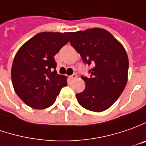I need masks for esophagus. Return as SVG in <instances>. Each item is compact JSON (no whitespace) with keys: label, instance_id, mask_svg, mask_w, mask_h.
<instances>
[{"label":"esophagus","instance_id":"34e87169","mask_svg":"<svg viewBox=\"0 0 146 146\" xmlns=\"http://www.w3.org/2000/svg\"><path fill=\"white\" fill-rule=\"evenodd\" d=\"M69 78H71V79H76V78H78V74L77 73H73V75H71Z\"/></svg>","mask_w":146,"mask_h":146}]
</instances>
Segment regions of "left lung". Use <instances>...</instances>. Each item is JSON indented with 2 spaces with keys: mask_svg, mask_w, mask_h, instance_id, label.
<instances>
[{
  "mask_svg": "<svg viewBox=\"0 0 146 146\" xmlns=\"http://www.w3.org/2000/svg\"><path fill=\"white\" fill-rule=\"evenodd\" d=\"M84 63L94 65L90 78L82 77L86 88L76 94L82 108L101 112L112 106L128 82V58L123 45L102 28L67 33Z\"/></svg>",
  "mask_w": 146,
  "mask_h": 146,
  "instance_id": "8db88e82",
  "label": "left lung"
}]
</instances>
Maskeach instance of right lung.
Returning a JSON list of instances; mask_svg holds the SVG:
<instances>
[{"label": "right lung", "instance_id": "right-lung-1", "mask_svg": "<svg viewBox=\"0 0 146 146\" xmlns=\"http://www.w3.org/2000/svg\"><path fill=\"white\" fill-rule=\"evenodd\" d=\"M68 42L67 33L41 32L19 48L13 59L11 79L16 94L35 109L55 103L67 77L58 74L55 55Z\"/></svg>", "mask_w": 146, "mask_h": 146}]
</instances>
